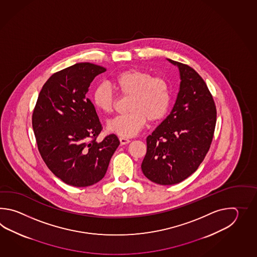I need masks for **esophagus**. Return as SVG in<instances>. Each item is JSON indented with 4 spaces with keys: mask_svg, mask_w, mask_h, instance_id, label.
I'll return each instance as SVG.
<instances>
[{
    "mask_svg": "<svg viewBox=\"0 0 257 257\" xmlns=\"http://www.w3.org/2000/svg\"><path fill=\"white\" fill-rule=\"evenodd\" d=\"M119 142H120L121 145H126V144L131 142V140H130V139H127V138L120 137V138H119Z\"/></svg>",
    "mask_w": 257,
    "mask_h": 257,
    "instance_id": "obj_1",
    "label": "esophagus"
}]
</instances>
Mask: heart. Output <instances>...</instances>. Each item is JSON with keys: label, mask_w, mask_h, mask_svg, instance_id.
<instances>
[{"label": "heart", "mask_w": 257, "mask_h": 257, "mask_svg": "<svg viewBox=\"0 0 257 257\" xmlns=\"http://www.w3.org/2000/svg\"><path fill=\"white\" fill-rule=\"evenodd\" d=\"M114 86L124 96H130L128 110L107 122V131L124 138L136 135L146 120L162 119L169 110L171 90L167 80L153 77L152 73L141 70L122 71L114 79ZM114 91L102 83L94 89L93 102L104 114H110L115 106Z\"/></svg>", "instance_id": "b5f03b06"}]
</instances>
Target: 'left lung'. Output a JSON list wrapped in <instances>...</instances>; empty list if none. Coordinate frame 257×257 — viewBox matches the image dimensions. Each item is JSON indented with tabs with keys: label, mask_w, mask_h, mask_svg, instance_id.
Masks as SVG:
<instances>
[{
	"label": "left lung",
	"mask_w": 257,
	"mask_h": 257,
	"mask_svg": "<svg viewBox=\"0 0 257 257\" xmlns=\"http://www.w3.org/2000/svg\"><path fill=\"white\" fill-rule=\"evenodd\" d=\"M177 66L180 88L170 115L147 137L142 164L149 180L163 186L178 184L197 171L210 148L217 111L206 82L193 68Z\"/></svg>",
	"instance_id": "obj_1"
}]
</instances>
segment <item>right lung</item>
Segmentation results:
<instances>
[{
  "label": "right lung",
  "instance_id": "obj_1",
  "mask_svg": "<svg viewBox=\"0 0 257 257\" xmlns=\"http://www.w3.org/2000/svg\"><path fill=\"white\" fill-rule=\"evenodd\" d=\"M105 71L82 62L56 72L45 82L34 109L39 153L49 169L70 186L84 187L103 179L120 143L115 134L96 142L102 125L86 97L94 77Z\"/></svg>",
  "mask_w": 257,
  "mask_h": 257
}]
</instances>
